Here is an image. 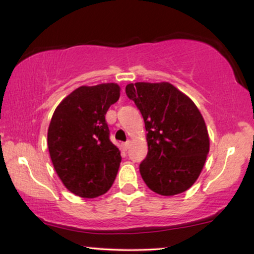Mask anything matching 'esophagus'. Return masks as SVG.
<instances>
[{
    "instance_id": "34e87169",
    "label": "esophagus",
    "mask_w": 254,
    "mask_h": 254,
    "mask_svg": "<svg viewBox=\"0 0 254 254\" xmlns=\"http://www.w3.org/2000/svg\"><path fill=\"white\" fill-rule=\"evenodd\" d=\"M129 144L130 142L127 141V142H124V143H121V149H123L124 151H127L128 148H129Z\"/></svg>"
}]
</instances>
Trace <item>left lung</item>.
Returning a JSON list of instances; mask_svg holds the SVG:
<instances>
[{
	"mask_svg": "<svg viewBox=\"0 0 254 254\" xmlns=\"http://www.w3.org/2000/svg\"><path fill=\"white\" fill-rule=\"evenodd\" d=\"M126 95L140 110L147 130L142 179L161 195L185 192L199 178L209 152L202 114L189 96L169 82L129 83Z\"/></svg>",
	"mask_w": 254,
	"mask_h": 254,
	"instance_id": "8db88e82",
	"label": "left lung"
}]
</instances>
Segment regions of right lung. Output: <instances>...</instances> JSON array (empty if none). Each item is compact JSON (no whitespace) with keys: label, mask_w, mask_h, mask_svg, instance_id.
Here are the masks:
<instances>
[{"label":"right lung","mask_w":254,"mask_h":254,"mask_svg":"<svg viewBox=\"0 0 254 254\" xmlns=\"http://www.w3.org/2000/svg\"><path fill=\"white\" fill-rule=\"evenodd\" d=\"M119 97L117 83L82 85L54 111L47 131L48 151L59 178L75 195H103L116 179L121 156L110 141L105 114Z\"/></svg>","instance_id":"obj_1"}]
</instances>
